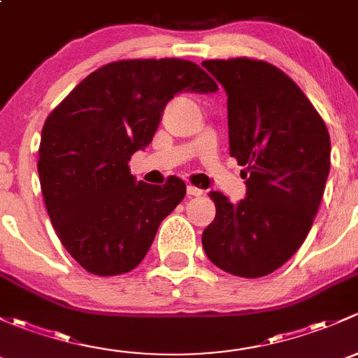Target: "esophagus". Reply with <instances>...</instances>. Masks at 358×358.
I'll use <instances>...</instances> for the list:
<instances>
[{
	"instance_id": "esophagus-1",
	"label": "esophagus",
	"mask_w": 358,
	"mask_h": 358,
	"mask_svg": "<svg viewBox=\"0 0 358 358\" xmlns=\"http://www.w3.org/2000/svg\"><path fill=\"white\" fill-rule=\"evenodd\" d=\"M186 191H187V196H201V194H203V191H201L200 187L191 186V184L186 187Z\"/></svg>"
}]
</instances>
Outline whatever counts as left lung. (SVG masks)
Returning <instances> with one entry per match:
<instances>
[{
    "mask_svg": "<svg viewBox=\"0 0 358 358\" xmlns=\"http://www.w3.org/2000/svg\"><path fill=\"white\" fill-rule=\"evenodd\" d=\"M227 94L229 153L245 165L246 198L219 191L217 213L201 234L213 265L262 278L286 264L307 238L331 167V141L303 91L262 60H205Z\"/></svg>",
    "mask_w": 358,
    "mask_h": 358,
    "instance_id": "1",
    "label": "left lung"
}]
</instances>
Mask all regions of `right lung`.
<instances>
[{
  "label": "right lung",
  "mask_w": 358,
  "mask_h": 358,
  "mask_svg": "<svg viewBox=\"0 0 358 358\" xmlns=\"http://www.w3.org/2000/svg\"><path fill=\"white\" fill-rule=\"evenodd\" d=\"M215 80L180 58L120 60L94 70L44 122L38 172L48 215L73 260L96 275L141 264L186 184L136 180L129 160L152 143L178 93H215Z\"/></svg>",
  "instance_id": "1"
}]
</instances>
